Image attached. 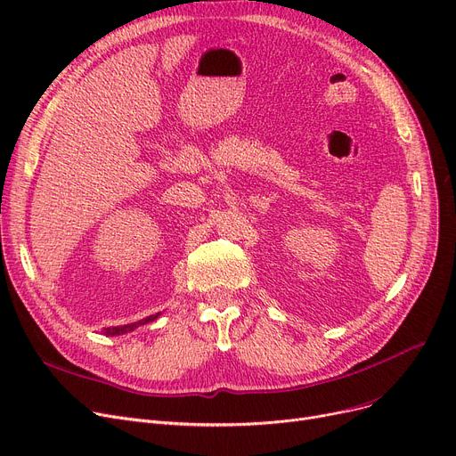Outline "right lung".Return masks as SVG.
Segmentation results:
<instances>
[{"instance_id": "right-lung-1", "label": "right lung", "mask_w": 456, "mask_h": 456, "mask_svg": "<svg viewBox=\"0 0 456 456\" xmlns=\"http://www.w3.org/2000/svg\"><path fill=\"white\" fill-rule=\"evenodd\" d=\"M159 316H160V313H157V314H153V316H148V318H143V320H140V322H134V323L118 325V327H105V329H103V334H107V337H118V334H126V332L134 330V329L140 327V325H146V323H150V322H155Z\"/></svg>"}]
</instances>
